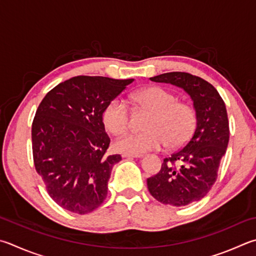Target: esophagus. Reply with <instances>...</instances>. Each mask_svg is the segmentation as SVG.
<instances>
[{
	"instance_id": "esophagus-1",
	"label": "esophagus",
	"mask_w": 256,
	"mask_h": 256,
	"mask_svg": "<svg viewBox=\"0 0 256 256\" xmlns=\"http://www.w3.org/2000/svg\"><path fill=\"white\" fill-rule=\"evenodd\" d=\"M123 158H128V159H138V158H142L143 154H128V153H123Z\"/></svg>"
}]
</instances>
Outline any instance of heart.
I'll return each instance as SVG.
<instances>
[{
	"instance_id": "b5f03b06",
	"label": "heart",
	"mask_w": 256,
	"mask_h": 256,
	"mask_svg": "<svg viewBox=\"0 0 256 256\" xmlns=\"http://www.w3.org/2000/svg\"><path fill=\"white\" fill-rule=\"evenodd\" d=\"M131 103L136 108L150 110L144 122L146 131L126 133L115 141V148L123 153L140 154L159 150L166 144L169 150H176L187 143L197 124L196 110L192 105L176 100V97L166 88L152 86L143 88L131 95ZM130 108L123 100L114 98L106 105L103 123L110 133L118 134L130 126Z\"/></svg>"
}]
</instances>
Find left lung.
I'll list each match as a JSON object with an SVG mask.
<instances>
[{"mask_svg": "<svg viewBox=\"0 0 256 256\" xmlns=\"http://www.w3.org/2000/svg\"><path fill=\"white\" fill-rule=\"evenodd\" d=\"M150 80L181 87L194 102L197 125L192 136L146 180L148 192L158 202L187 206L205 197L217 179L230 140L226 106L212 84L192 74L172 72Z\"/></svg>", "mask_w": 256, "mask_h": 256, "instance_id": "1", "label": "left lung"}]
</instances>
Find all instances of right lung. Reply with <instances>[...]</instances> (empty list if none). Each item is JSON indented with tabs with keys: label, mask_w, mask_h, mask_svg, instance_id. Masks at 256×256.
Here are the masks:
<instances>
[{
	"label": "right lung",
	"mask_w": 256,
	"mask_h": 256,
	"mask_svg": "<svg viewBox=\"0 0 256 256\" xmlns=\"http://www.w3.org/2000/svg\"><path fill=\"white\" fill-rule=\"evenodd\" d=\"M134 80L76 76L41 100L32 122V153L51 199L72 212H92L108 196L114 164L103 112Z\"/></svg>",
	"instance_id": "obj_1"
}]
</instances>
